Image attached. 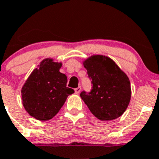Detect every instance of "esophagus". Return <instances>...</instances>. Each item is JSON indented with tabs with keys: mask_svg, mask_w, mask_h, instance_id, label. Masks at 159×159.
<instances>
[{
	"mask_svg": "<svg viewBox=\"0 0 159 159\" xmlns=\"http://www.w3.org/2000/svg\"><path fill=\"white\" fill-rule=\"evenodd\" d=\"M81 86H79V87H78V88H76V89H74V91H75V93H79L80 92H81Z\"/></svg>",
	"mask_w": 159,
	"mask_h": 159,
	"instance_id": "obj_1",
	"label": "esophagus"
}]
</instances>
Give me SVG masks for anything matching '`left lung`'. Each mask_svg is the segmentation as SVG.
Here are the masks:
<instances>
[{
  "label": "left lung",
  "mask_w": 159,
  "mask_h": 159,
  "mask_svg": "<svg viewBox=\"0 0 159 159\" xmlns=\"http://www.w3.org/2000/svg\"><path fill=\"white\" fill-rule=\"evenodd\" d=\"M92 89L80 93L90 111L101 120L120 116L131 100V84L128 76L113 60L104 55H93L84 62Z\"/></svg>",
  "instance_id": "left-lung-1"
}]
</instances>
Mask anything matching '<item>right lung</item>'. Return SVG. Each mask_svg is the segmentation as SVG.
<instances>
[{"instance_id": "obj_1", "label": "right lung", "mask_w": 159, "mask_h": 159, "mask_svg": "<svg viewBox=\"0 0 159 159\" xmlns=\"http://www.w3.org/2000/svg\"><path fill=\"white\" fill-rule=\"evenodd\" d=\"M62 63L46 58L30 74L21 89L24 108L39 120H48L58 113L67 97L74 93L66 87V74L59 72Z\"/></svg>"}]
</instances>
